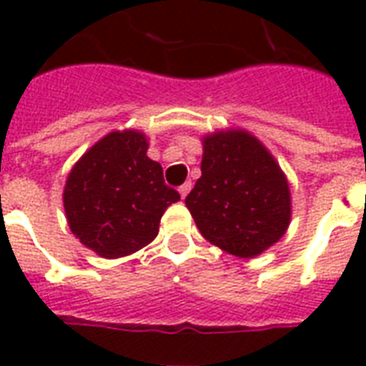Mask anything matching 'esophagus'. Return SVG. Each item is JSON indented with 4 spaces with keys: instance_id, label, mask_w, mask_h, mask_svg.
<instances>
[{
    "instance_id": "obj_1",
    "label": "esophagus",
    "mask_w": 366,
    "mask_h": 366,
    "mask_svg": "<svg viewBox=\"0 0 366 366\" xmlns=\"http://www.w3.org/2000/svg\"><path fill=\"white\" fill-rule=\"evenodd\" d=\"M190 190H192V182H184L182 186L178 188V192H180V196H182V198H186V196L190 194Z\"/></svg>"
}]
</instances>
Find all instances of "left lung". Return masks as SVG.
<instances>
[{
	"instance_id": "1",
	"label": "left lung",
	"mask_w": 366,
	"mask_h": 366,
	"mask_svg": "<svg viewBox=\"0 0 366 366\" xmlns=\"http://www.w3.org/2000/svg\"><path fill=\"white\" fill-rule=\"evenodd\" d=\"M186 206L212 245L241 259L274 245L292 214L290 188L274 157L241 129L204 137L202 176Z\"/></svg>"
}]
</instances>
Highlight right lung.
Returning <instances> with one entry per match:
<instances>
[{
  "label": "right lung",
  "instance_id": "right-lung-1",
  "mask_svg": "<svg viewBox=\"0 0 366 366\" xmlns=\"http://www.w3.org/2000/svg\"><path fill=\"white\" fill-rule=\"evenodd\" d=\"M147 137L113 131L78 160L64 186V212L80 243L104 259L149 245L180 194L164 184L162 167L147 157Z\"/></svg>",
  "mask_w": 366,
  "mask_h": 366
}]
</instances>
